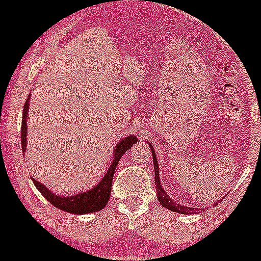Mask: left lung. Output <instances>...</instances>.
Wrapping results in <instances>:
<instances>
[{
	"instance_id": "8db88e82",
	"label": "left lung",
	"mask_w": 261,
	"mask_h": 261,
	"mask_svg": "<svg viewBox=\"0 0 261 261\" xmlns=\"http://www.w3.org/2000/svg\"><path fill=\"white\" fill-rule=\"evenodd\" d=\"M150 149H151V154H152V163H154V170H155V186H156V194H158V199H159V202L162 203L163 207H165L167 210H169V211H173V212H177V213H186V215H188V213H196L194 211V208H192V207H187V206H183V204H178L175 203V202H173L172 199H170V197H168V194L165 193L164 188L162 187V183H160V175H159V164H158L156 162V155H155V151H154V147L151 146V144H149ZM221 201H217L215 203L218 204Z\"/></svg>"
}]
</instances>
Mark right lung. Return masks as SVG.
Returning <instances> with one entry per match:
<instances>
[{
	"label": "right lung",
	"instance_id": "obj_1",
	"mask_svg": "<svg viewBox=\"0 0 261 261\" xmlns=\"http://www.w3.org/2000/svg\"><path fill=\"white\" fill-rule=\"evenodd\" d=\"M30 96L28 97L25 105H23L22 123H21V146H22L23 152H25L26 144H28V135H26V134H28V125H26V118H28ZM136 143H138V138H136V136L130 135L123 138L122 140L115 146L114 159H112L111 165H110L109 170H107L106 174L103 175L101 181L97 183L96 187H93V188L89 189V191L83 192V193H78L70 197H62L59 196V194L53 193L50 189H48V187L41 184L40 181L35 180L34 178H31V179H33V183L35 184L36 188L39 189V192L48 199L50 203H51L53 206L57 207V208L62 210V211L74 213V215H83V213L101 211V210L106 206L107 202H109L110 199V196H111L114 173L118 162H120L121 156H122V155Z\"/></svg>",
	"mask_w": 261,
	"mask_h": 261
}]
</instances>
